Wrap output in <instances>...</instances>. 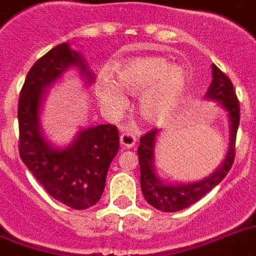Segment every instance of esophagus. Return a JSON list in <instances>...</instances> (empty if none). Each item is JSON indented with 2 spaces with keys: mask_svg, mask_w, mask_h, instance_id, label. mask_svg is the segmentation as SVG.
<instances>
[{
  "mask_svg": "<svg viewBox=\"0 0 256 256\" xmlns=\"http://www.w3.org/2000/svg\"><path fill=\"white\" fill-rule=\"evenodd\" d=\"M120 145H122V148H124V149H130V148H132V146L136 145V136L132 134V132H124L120 134Z\"/></svg>",
  "mask_w": 256,
  "mask_h": 256,
  "instance_id": "esophagus-1",
  "label": "esophagus"
}]
</instances>
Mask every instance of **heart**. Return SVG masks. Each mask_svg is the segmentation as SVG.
Listing matches in <instances>:
<instances>
[{"instance_id":"1","label":"heart","mask_w":256,"mask_h":256,"mask_svg":"<svg viewBox=\"0 0 256 256\" xmlns=\"http://www.w3.org/2000/svg\"><path fill=\"white\" fill-rule=\"evenodd\" d=\"M116 82L103 78L96 91L103 106L120 110L126 98L122 90L141 95L138 110L146 122L160 124L178 106L186 84V74L180 66L169 64L166 58L144 56L124 60L115 67Z\"/></svg>"}]
</instances>
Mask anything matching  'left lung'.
<instances>
[{"instance_id": "8db88e82", "label": "left lung", "mask_w": 256, "mask_h": 256, "mask_svg": "<svg viewBox=\"0 0 256 256\" xmlns=\"http://www.w3.org/2000/svg\"><path fill=\"white\" fill-rule=\"evenodd\" d=\"M206 100L218 102L227 112L230 126V142L227 153L224 156L219 166L210 176L202 180L188 182H168L161 178L156 168V149L158 142L160 130L154 128L140 140L138 146V161L141 168V189L144 198L150 206L162 212H177L185 210L202 196H206L210 189L222 182L231 169L235 157V140L239 128V102L231 80L226 74L212 64V83L206 94Z\"/></svg>"}]
</instances>
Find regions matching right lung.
I'll return each instance as SVG.
<instances>
[{"label":"right lung","instance_id":"right-lung-1","mask_svg":"<svg viewBox=\"0 0 256 256\" xmlns=\"http://www.w3.org/2000/svg\"><path fill=\"white\" fill-rule=\"evenodd\" d=\"M71 70L90 87L95 74L86 58L63 42L38 58L26 75L18 100L20 157L42 188L74 210H87L102 196L111 161L120 150L114 124L82 128L67 146H56L44 136L42 111L48 90Z\"/></svg>","mask_w":256,"mask_h":256}]
</instances>
